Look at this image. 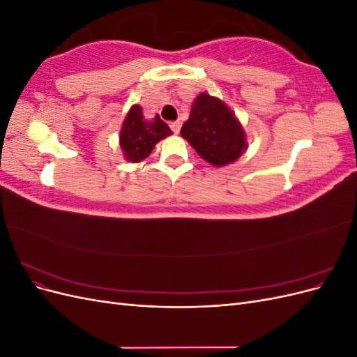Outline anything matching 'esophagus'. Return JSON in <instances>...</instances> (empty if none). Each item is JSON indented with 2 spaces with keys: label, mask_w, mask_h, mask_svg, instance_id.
<instances>
[{
  "label": "esophagus",
  "mask_w": 357,
  "mask_h": 357,
  "mask_svg": "<svg viewBox=\"0 0 357 357\" xmlns=\"http://www.w3.org/2000/svg\"><path fill=\"white\" fill-rule=\"evenodd\" d=\"M171 129H172V132L174 134H178L180 132V128H181V123L180 122H171Z\"/></svg>",
  "instance_id": "esophagus-1"
}]
</instances>
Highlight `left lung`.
<instances>
[{"instance_id":"1","label":"left lung","mask_w":357,"mask_h":357,"mask_svg":"<svg viewBox=\"0 0 357 357\" xmlns=\"http://www.w3.org/2000/svg\"><path fill=\"white\" fill-rule=\"evenodd\" d=\"M181 137L213 167H225L245 152L247 135L238 117L222 100L201 92L192 102Z\"/></svg>"}]
</instances>
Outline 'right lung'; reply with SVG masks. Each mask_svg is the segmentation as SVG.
I'll return each instance as SVG.
<instances>
[{"mask_svg": "<svg viewBox=\"0 0 357 357\" xmlns=\"http://www.w3.org/2000/svg\"><path fill=\"white\" fill-rule=\"evenodd\" d=\"M171 134L172 131L169 126L162 121L159 114L149 121L143 114L142 105L134 104L126 113L122 123L119 144H121L125 160L137 164L152 153V150L160 139L169 137Z\"/></svg>", "mask_w": 357, "mask_h": 357, "instance_id": "obj_1", "label": "right lung"}]
</instances>
